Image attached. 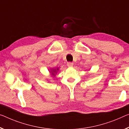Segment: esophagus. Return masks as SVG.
Segmentation results:
<instances>
[{
    "instance_id": "34e87169",
    "label": "esophagus",
    "mask_w": 129,
    "mask_h": 129,
    "mask_svg": "<svg viewBox=\"0 0 129 129\" xmlns=\"http://www.w3.org/2000/svg\"><path fill=\"white\" fill-rule=\"evenodd\" d=\"M67 65L69 67H72L73 66V62H67Z\"/></svg>"
}]
</instances>
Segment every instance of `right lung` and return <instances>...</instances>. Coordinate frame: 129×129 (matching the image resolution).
Segmentation results:
<instances>
[{"instance_id": "obj_1", "label": "right lung", "mask_w": 129, "mask_h": 129, "mask_svg": "<svg viewBox=\"0 0 129 129\" xmlns=\"http://www.w3.org/2000/svg\"><path fill=\"white\" fill-rule=\"evenodd\" d=\"M58 70H59L58 68L57 69H54V70H52V71H50L51 74H52V75H53V76H55V74L56 73V71Z\"/></svg>"}]
</instances>
